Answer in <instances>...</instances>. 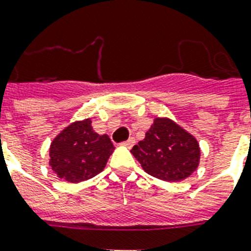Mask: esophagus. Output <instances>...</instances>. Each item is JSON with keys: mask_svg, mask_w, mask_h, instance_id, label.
I'll list each match as a JSON object with an SVG mask.
<instances>
[{"mask_svg": "<svg viewBox=\"0 0 251 251\" xmlns=\"http://www.w3.org/2000/svg\"><path fill=\"white\" fill-rule=\"evenodd\" d=\"M134 143H135V138L131 137V138H129L127 141L122 142L121 145H122V146H125V147H129V149H130V147H133Z\"/></svg>", "mask_w": 251, "mask_h": 251, "instance_id": "1", "label": "esophagus"}]
</instances>
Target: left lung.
I'll return each mask as SVG.
<instances>
[{
  "mask_svg": "<svg viewBox=\"0 0 251 251\" xmlns=\"http://www.w3.org/2000/svg\"><path fill=\"white\" fill-rule=\"evenodd\" d=\"M149 175L163 181H182L198 168L197 139L169 118H155L143 141L131 149Z\"/></svg>",
  "mask_w": 251,
  "mask_h": 251,
  "instance_id": "left-lung-1",
  "label": "left lung"
}]
</instances>
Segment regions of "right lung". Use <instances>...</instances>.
Returning <instances> with one entry per match:
<instances>
[{"label":"right lung","instance_id":"right-lung-1","mask_svg":"<svg viewBox=\"0 0 251 251\" xmlns=\"http://www.w3.org/2000/svg\"><path fill=\"white\" fill-rule=\"evenodd\" d=\"M113 150L109 137L95 133L87 118L73 122L53 139L49 164L60 178L80 182L99 175Z\"/></svg>","mask_w":251,"mask_h":251}]
</instances>
